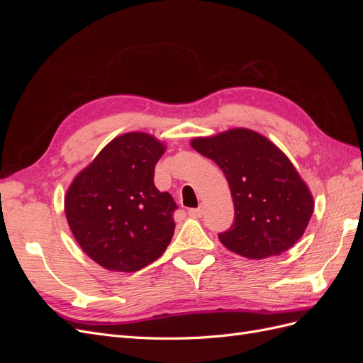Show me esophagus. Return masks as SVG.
<instances>
[{
    "label": "esophagus",
    "mask_w": 363,
    "mask_h": 363,
    "mask_svg": "<svg viewBox=\"0 0 363 363\" xmlns=\"http://www.w3.org/2000/svg\"><path fill=\"white\" fill-rule=\"evenodd\" d=\"M203 207H196V208H189L188 211V215L191 218H201L203 216Z\"/></svg>",
    "instance_id": "obj_1"
}]
</instances>
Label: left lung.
<instances>
[{
    "label": "left lung",
    "instance_id": "1",
    "mask_svg": "<svg viewBox=\"0 0 363 363\" xmlns=\"http://www.w3.org/2000/svg\"><path fill=\"white\" fill-rule=\"evenodd\" d=\"M191 147L223 169L235 204V223L219 233L221 244L247 259L260 260L294 247L313 213L309 186L289 157L263 135L230 128L194 138Z\"/></svg>",
    "mask_w": 363,
    "mask_h": 363
}]
</instances>
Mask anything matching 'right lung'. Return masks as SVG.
I'll list each match as a JSON object with an SVG mask.
<instances>
[{"label": "right lung", "mask_w": 363, "mask_h": 363, "mask_svg": "<svg viewBox=\"0 0 363 363\" xmlns=\"http://www.w3.org/2000/svg\"><path fill=\"white\" fill-rule=\"evenodd\" d=\"M167 150L142 131L124 133L75 175L65 215L77 242L98 265L136 272L169 245L177 204L155 186V168Z\"/></svg>", "instance_id": "right-lung-1"}]
</instances>
